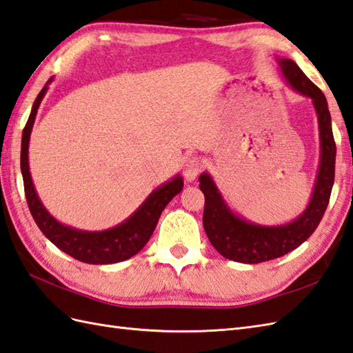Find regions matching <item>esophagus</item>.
I'll use <instances>...</instances> for the list:
<instances>
[{"instance_id": "1", "label": "esophagus", "mask_w": 353, "mask_h": 353, "mask_svg": "<svg viewBox=\"0 0 353 353\" xmlns=\"http://www.w3.org/2000/svg\"><path fill=\"white\" fill-rule=\"evenodd\" d=\"M201 161L200 158H190L185 163V168H183V176L188 180V182H194L196 179V176L200 174L201 171Z\"/></svg>"}]
</instances>
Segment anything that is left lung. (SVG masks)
Listing matches in <instances>:
<instances>
[{"mask_svg":"<svg viewBox=\"0 0 353 353\" xmlns=\"http://www.w3.org/2000/svg\"><path fill=\"white\" fill-rule=\"evenodd\" d=\"M278 64L285 83L313 102L321 138V162L308 206L292 223L281 225H260L234 214L223 199L212 176L209 173L200 174V190L204 194V232L221 256L239 263L256 265L274 260L304 243L322 221L334 185L337 149L326 97L293 60L280 59Z\"/></svg>","mask_w":353,"mask_h":353,"instance_id":"1","label":"left lung"}]
</instances>
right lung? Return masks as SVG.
<instances>
[{
	"mask_svg": "<svg viewBox=\"0 0 353 353\" xmlns=\"http://www.w3.org/2000/svg\"><path fill=\"white\" fill-rule=\"evenodd\" d=\"M54 78H49L46 85L36 97L30 112V117L22 132L21 144V171L23 179V190H26L27 203L32 218L42 233L51 241L57 248L69 254L70 257L90 265H110L128 260L144 248L154 232L162 210L174 196L182 191V176H174L168 182L158 186L157 190L147 196L144 203L132 215L119 225L102 232H85L78 230L57 221L40 201L32 183L30 163H28V145L32 125L37 116V110L43 96L48 92V84Z\"/></svg>",
	"mask_w": 353,
	"mask_h": 353,
	"instance_id": "right-lung-1",
	"label": "right lung"
}]
</instances>
